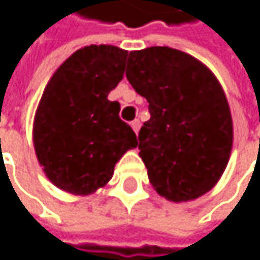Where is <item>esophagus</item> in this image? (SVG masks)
Wrapping results in <instances>:
<instances>
[{"label":"esophagus","mask_w":260,"mask_h":260,"mask_svg":"<svg viewBox=\"0 0 260 260\" xmlns=\"http://www.w3.org/2000/svg\"><path fill=\"white\" fill-rule=\"evenodd\" d=\"M131 127L134 129V133H136V134H139V129H140V120H134V121L131 123Z\"/></svg>","instance_id":"esophagus-1"}]
</instances>
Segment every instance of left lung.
I'll list each match as a JSON object with an SVG mask.
<instances>
[{
	"instance_id": "1",
	"label": "left lung",
	"mask_w": 260,
	"mask_h": 260,
	"mask_svg": "<svg viewBox=\"0 0 260 260\" xmlns=\"http://www.w3.org/2000/svg\"><path fill=\"white\" fill-rule=\"evenodd\" d=\"M126 78L149 103L137 145L154 189L171 202L208 192L233 146L230 106L214 74L189 53L154 46L129 52Z\"/></svg>"
}]
</instances>
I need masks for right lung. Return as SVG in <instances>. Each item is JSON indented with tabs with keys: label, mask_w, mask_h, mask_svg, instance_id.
<instances>
[{
	"label": "right lung",
	"mask_w": 260,
	"mask_h": 260,
	"mask_svg": "<svg viewBox=\"0 0 260 260\" xmlns=\"http://www.w3.org/2000/svg\"><path fill=\"white\" fill-rule=\"evenodd\" d=\"M127 50L108 44L78 49L49 80L34 120V146L46 177L87 196L105 186L121 155L137 146L109 92L123 78Z\"/></svg>",
	"instance_id": "1"
}]
</instances>
